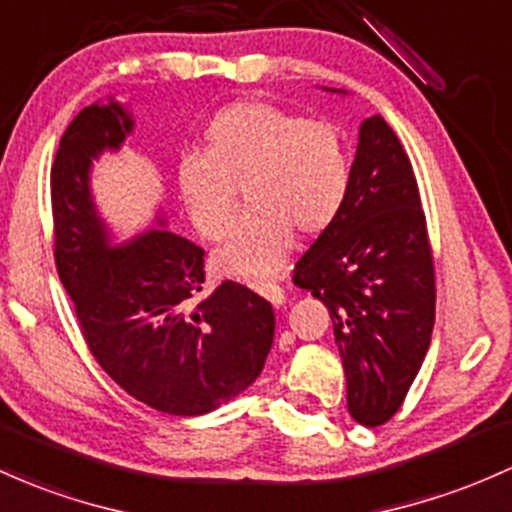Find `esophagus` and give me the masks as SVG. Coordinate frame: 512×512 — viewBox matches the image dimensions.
I'll use <instances>...</instances> for the list:
<instances>
[{
  "label": "esophagus",
  "mask_w": 512,
  "mask_h": 512,
  "mask_svg": "<svg viewBox=\"0 0 512 512\" xmlns=\"http://www.w3.org/2000/svg\"><path fill=\"white\" fill-rule=\"evenodd\" d=\"M255 291L260 296H265V299L272 303V306H282L284 303V299H286V294H284V289L279 284H272V282H262V284H255Z\"/></svg>",
  "instance_id": "esophagus-1"
}]
</instances>
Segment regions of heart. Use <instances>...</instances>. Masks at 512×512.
<instances>
[{
  "label": "heart",
  "mask_w": 512,
  "mask_h": 512,
  "mask_svg": "<svg viewBox=\"0 0 512 512\" xmlns=\"http://www.w3.org/2000/svg\"><path fill=\"white\" fill-rule=\"evenodd\" d=\"M184 211L206 240H223L243 192L247 216L216 267L230 277H269L282 267L294 233L316 238L345 209L352 148L345 131L247 99L223 106L201 133V155L177 167Z\"/></svg>",
  "instance_id": "obj_1"
}]
</instances>
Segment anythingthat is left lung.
<instances>
[{
  "mask_svg": "<svg viewBox=\"0 0 512 512\" xmlns=\"http://www.w3.org/2000/svg\"><path fill=\"white\" fill-rule=\"evenodd\" d=\"M294 284L328 308L350 415L384 425L430 347L435 265L411 160L381 116L359 126L345 209L296 262Z\"/></svg>",
  "mask_w": 512,
  "mask_h": 512,
  "instance_id": "obj_1",
  "label": "left lung"
}]
</instances>
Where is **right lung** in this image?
Listing matches in <instances>:
<instances>
[{"instance_id":"1","label":"right lung","mask_w":512,"mask_h":512,"mask_svg":"<svg viewBox=\"0 0 512 512\" xmlns=\"http://www.w3.org/2000/svg\"><path fill=\"white\" fill-rule=\"evenodd\" d=\"M131 131V114L111 101L82 109L60 138L50 170L55 267L89 352L123 391L167 415H204L260 376L272 303L238 282L204 294V250L170 230L109 243L89 170Z\"/></svg>"}]
</instances>
